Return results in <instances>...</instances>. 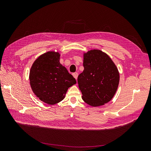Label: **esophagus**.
I'll return each instance as SVG.
<instances>
[{
	"instance_id": "34e87169",
	"label": "esophagus",
	"mask_w": 151,
	"mask_h": 151,
	"mask_svg": "<svg viewBox=\"0 0 151 151\" xmlns=\"http://www.w3.org/2000/svg\"><path fill=\"white\" fill-rule=\"evenodd\" d=\"M72 75H73V76H74V78H75L76 79H77V76H78V74H77V72L73 73Z\"/></svg>"
}]
</instances>
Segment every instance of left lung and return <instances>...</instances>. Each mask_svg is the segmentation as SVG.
Segmentation results:
<instances>
[{"label":"left lung","instance_id":"left-lung-1","mask_svg":"<svg viewBox=\"0 0 151 151\" xmlns=\"http://www.w3.org/2000/svg\"><path fill=\"white\" fill-rule=\"evenodd\" d=\"M84 69L77 78L83 99L92 106L107 103L113 98L119 84L120 75L107 54L92 50L84 55Z\"/></svg>","mask_w":151,"mask_h":151}]
</instances>
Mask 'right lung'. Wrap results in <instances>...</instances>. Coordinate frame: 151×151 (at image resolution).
Masks as SVG:
<instances>
[{"label": "right lung", "mask_w": 151, "mask_h": 151, "mask_svg": "<svg viewBox=\"0 0 151 151\" xmlns=\"http://www.w3.org/2000/svg\"><path fill=\"white\" fill-rule=\"evenodd\" d=\"M60 54L48 52L33 63L29 73L31 89L41 101L55 104L65 98L68 88L76 80L60 63Z\"/></svg>", "instance_id": "add662e5"}]
</instances>
